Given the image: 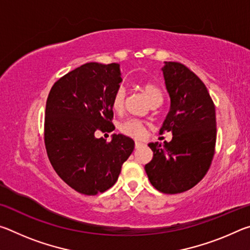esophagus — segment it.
I'll list each match as a JSON object with an SVG mask.
<instances>
[{
	"mask_svg": "<svg viewBox=\"0 0 250 250\" xmlns=\"http://www.w3.org/2000/svg\"><path fill=\"white\" fill-rule=\"evenodd\" d=\"M134 145H135V149H138V147H140L143 145V143L141 141H135Z\"/></svg>",
	"mask_w": 250,
	"mask_h": 250,
	"instance_id": "1",
	"label": "esophagus"
}]
</instances>
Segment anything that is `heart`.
<instances>
[{"label": "heart", "instance_id": "obj_1", "mask_svg": "<svg viewBox=\"0 0 250 250\" xmlns=\"http://www.w3.org/2000/svg\"><path fill=\"white\" fill-rule=\"evenodd\" d=\"M141 87L145 92L147 100L151 103L156 100H162V91L159 88L158 84H155L152 82H143L141 83ZM125 89L124 86H120L113 94L111 104L115 111L120 112L125 108ZM121 131L126 135L133 138H141L145 135L146 132V125L143 122L139 120H128L125 121L124 125H121Z\"/></svg>", "mask_w": 250, "mask_h": 250}]
</instances>
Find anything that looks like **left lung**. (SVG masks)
I'll use <instances>...</instances> for the list:
<instances>
[{"instance_id":"left-lung-1","label":"left lung","mask_w":250,"mask_h":250,"mask_svg":"<svg viewBox=\"0 0 250 250\" xmlns=\"http://www.w3.org/2000/svg\"><path fill=\"white\" fill-rule=\"evenodd\" d=\"M170 97V109L160 133L171 132L170 142L149 143L153 158L146 164L150 183L164 194H177L195 186L213 160L216 115L207 88L183 64L164 62L161 68Z\"/></svg>"}]
</instances>
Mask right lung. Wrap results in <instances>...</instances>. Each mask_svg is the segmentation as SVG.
I'll return each instance as SVG.
<instances>
[{
    "label": "right lung",
    "instance_id": "right-lung-1",
    "mask_svg": "<svg viewBox=\"0 0 250 250\" xmlns=\"http://www.w3.org/2000/svg\"><path fill=\"white\" fill-rule=\"evenodd\" d=\"M122 82L119 64L87 62L54 83L45 111V146L59 177L84 195H97L116 183L134 149L124 134L111 141L96 130H115L111 100Z\"/></svg>",
    "mask_w": 250,
    "mask_h": 250
}]
</instances>
